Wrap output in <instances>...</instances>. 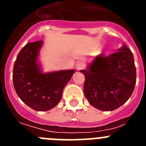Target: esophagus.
Returning <instances> with one entry per match:
<instances>
[{"label":"esophagus","mask_w":146,"mask_h":146,"mask_svg":"<svg viewBox=\"0 0 146 146\" xmlns=\"http://www.w3.org/2000/svg\"><path fill=\"white\" fill-rule=\"evenodd\" d=\"M85 66H85L84 63H82V62H81V61L77 62V64H76V69H77V70H78V71L82 70V69H84Z\"/></svg>","instance_id":"34e87169"}]
</instances>
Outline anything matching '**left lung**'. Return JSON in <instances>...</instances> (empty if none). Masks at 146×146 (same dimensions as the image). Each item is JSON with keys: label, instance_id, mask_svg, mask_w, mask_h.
Masks as SVG:
<instances>
[{"label": "left lung", "instance_id": "8db88e82", "mask_svg": "<svg viewBox=\"0 0 146 146\" xmlns=\"http://www.w3.org/2000/svg\"><path fill=\"white\" fill-rule=\"evenodd\" d=\"M85 74L84 94L89 103L102 111H111L126 102L135 89L136 67L131 50L123 45L118 52L95 58Z\"/></svg>", "mask_w": 146, "mask_h": 146}]
</instances>
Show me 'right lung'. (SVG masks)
Wrapping results in <instances>:
<instances>
[{
	"label": "right lung",
	"mask_w": 146,
	"mask_h": 146,
	"mask_svg": "<svg viewBox=\"0 0 146 146\" xmlns=\"http://www.w3.org/2000/svg\"><path fill=\"white\" fill-rule=\"evenodd\" d=\"M42 41L31 42L17 55L13 69V84L22 101L36 111H47L60 101L63 89L74 70L43 74L37 64Z\"/></svg>",
	"instance_id": "obj_1"
}]
</instances>
